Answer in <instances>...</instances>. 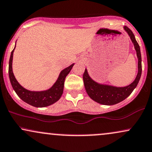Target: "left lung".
<instances>
[{"instance_id":"left-lung-1","label":"left lung","mask_w":152,"mask_h":152,"mask_svg":"<svg viewBox=\"0 0 152 152\" xmlns=\"http://www.w3.org/2000/svg\"><path fill=\"white\" fill-rule=\"evenodd\" d=\"M124 29L130 37L131 41L134 44V49L136 50L137 56L138 58L137 75L135 79L130 85L125 86V87H118L108 85H102V84H99L98 82L94 81L89 77L87 69H85L83 74V81L86 91L92 100L99 104L110 106V105L116 104L125 100L135 89L141 77L142 58L140 46L137 42L132 31L126 26L124 27Z\"/></svg>"}]
</instances>
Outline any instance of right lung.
<instances>
[{"instance_id":"obj_1","label":"right lung","mask_w":152,"mask_h":152,"mask_svg":"<svg viewBox=\"0 0 152 152\" xmlns=\"http://www.w3.org/2000/svg\"><path fill=\"white\" fill-rule=\"evenodd\" d=\"M15 48V47L11 52L10 61H9L8 72L11 85L18 96L24 102L34 107H46L58 101L63 94L65 77L70 72L74 63L61 71L56 82L50 89L40 91H29L19 84L13 74L12 65L13 52Z\"/></svg>"}]
</instances>
